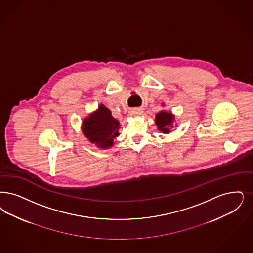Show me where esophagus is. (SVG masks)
<instances>
[{
	"label": "esophagus",
	"mask_w": 253,
	"mask_h": 253,
	"mask_svg": "<svg viewBox=\"0 0 253 253\" xmlns=\"http://www.w3.org/2000/svg\"><path fill=\"white\" fill-rule=\"evenodd\" d=\"M130 114L131 116H140L141 115V110L140 109H137V108H134V109H131L130 111Z\"/></svg>",
	"instance_id": "obj_1"
}]
</instances>
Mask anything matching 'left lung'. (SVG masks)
Instances as JSON below:
<instances>
[{
  "label": "left lung",
  "instance_id": "8db88e82",
  "mask_svg": "<svg viewBox=\"0 0 253 253\" xmlns=\"http://www.w3.org/2000/svg\"><path fill=\"white\" fill-rule=\"evenodd\" d=\"M175 121V116L172 112L161 110L155 116V123L158 131L163 133H169L173 128V122Z\"/></svg>",
  "mask_w": 253,
  "mask_h": 253
}]
</instances>
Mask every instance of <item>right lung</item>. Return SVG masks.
<instances>
[{"label": "right lung", "mask_w": 253, "mask_h": 253, "mask_svg": "<svg viewBox=\"0 0 253 253\" xmlns=\"http://www.w3.org/2000/svg\"><path fill=\"white\" fill-rule=\"evenodd\" d=\"M120 122L102 103L82 122V131L92 144L106 150L114 145V139L120 135Z\"/></svg>", "instance_id": "right-lung-1"}]
</instances>
